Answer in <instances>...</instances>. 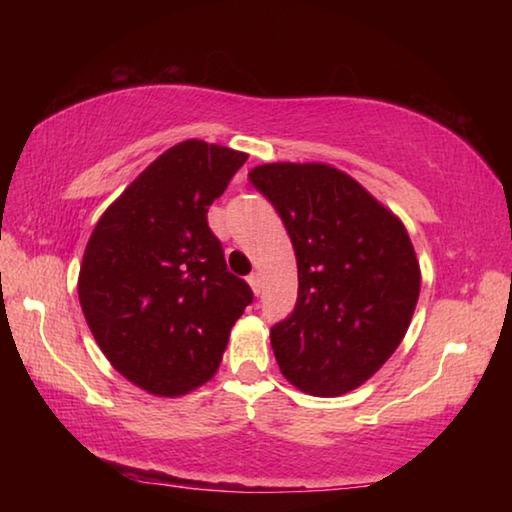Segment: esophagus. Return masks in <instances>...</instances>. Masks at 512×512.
Segmentation results:
<instances>
[{
    "mask_svg": "<svg viewBox=\"0 0 512 512\" xmlns=\"http://www.w3.org/2000/svg\"><path fill=\"white\" fill-rule=\"evenodd\" d=\"M248 284H250V289H253L255 296H259V293H262L264 284H262V275H259V273H250L248 275Z\"/></svg>",
    "mask_w": 512,
    "mask_h": 512,
    "instance_id": "1",
    "label": "esophagus"
}]
</instances>
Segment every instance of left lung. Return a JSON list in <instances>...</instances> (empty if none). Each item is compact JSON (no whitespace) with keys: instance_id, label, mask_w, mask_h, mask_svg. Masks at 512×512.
<instances>
[{"instance_id":"8db88e82","label":"left lung","mask_w":512,"mask_h":512,"mask_svg":"<svg viewBox=\"0 0 512 512\" xmlns=\"http://www.w3.org/2000/svg\"><path fill=\"white\" fill-rule=\"evenodd\" d=\"M250 183L282 216L298 264V302L271 329L284 379L339 397L391 359L420 296V262L400 216L325 162H266Z\"/></svg>"}]
</instances>
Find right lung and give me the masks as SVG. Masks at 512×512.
<instances>
[{
    "mask_svg": "<svg viewBox=\"0 0 512 512\" xmlns=\"http://www.w3.org/2000/svg\"><path fill=\"white\" fill-rule=\"evenodd\" d=\"M248 153L185 140L158 155L94 225L79 300L110 366L142 391L180 397L219 370L253 291L225 266L207 207Z\"/></svg>",
    "mask_w": 512,
    "mask_h": 512,
    "instance_id": "right-lung-1",
    "label": "right lung"
}]
</instances>
